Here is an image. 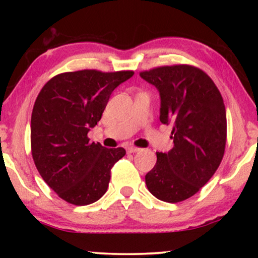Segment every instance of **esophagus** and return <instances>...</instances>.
I'll use <instances>...</instances> for the list:
<instances>
[{
	"label": "esophagus",
	"instance_id": "34e87169",
	"mask_svg": "<svg viewBox=\"0 0 258 258\" xmlns=\"http://www.w3.org/2000/svg\"><path fill=\"white\" fill-rule=\"evenodd\" d=\"M141 149L140 148H136V147H133V146H129L128 148H126V151L130 154H134V153H137V151H140Z\"/></svg>",
	"mask_w": 258,
	"mask_h": 258
}]
</instances>
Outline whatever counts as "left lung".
Listing matches in <instances>:
<instances>
[{"label": "left lung", "instance_id": "8db88e82", "mask_svg": "<svg viewBox=\"0 0 258 258\" xmlns=\"http://www.w3.org/2000/svg\"><path fill=\"white\" fill-rule=\"evenodd\" d=\"M157 88L160 121L171 124L174 148L156 153L146 184L156 199L177 203L195 195L220 167L227 142L223 98L203 70L188 64L140 73Z\"/></svg>", "mask_w": 258, "mask_h": 258}]
</instances>
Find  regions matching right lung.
Listing matches in <instances>:
<instances>
[{
  "instance_id": "obj_1",
  "label": "right lung",
  "mask_w": 258,
  "mask_h": 258,
  "mask_svg": "<svg viewBox=\"0 0 258 258\" xmlns=\"http://www.w3.org/2000/svg\"><path fill=\"white\" fill-rule=\"evenodd\" d=\"M134 72L79 70L49 80L35 101L30 123L31 155L44 182L62 200L87 206L107 191L110 170L123 148L89 142L115 88Z\"/></svg>"
}]
</instances>
